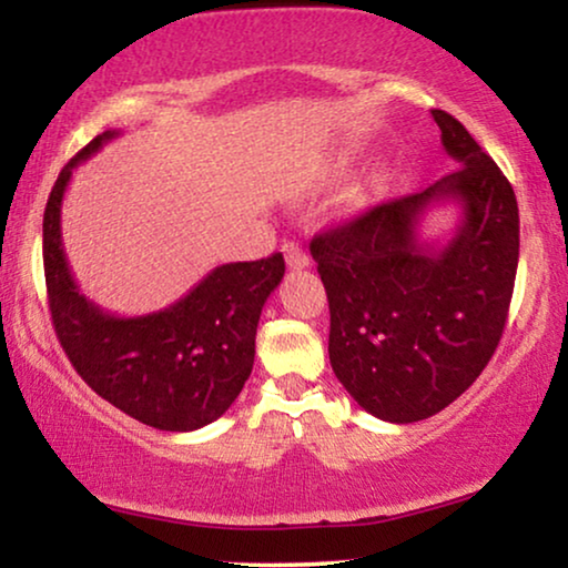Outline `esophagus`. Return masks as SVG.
I'll return each mask as SVG.
<instances>
[{
	"label": "esophagus",
	"instance_id": "esophagus-1",
	"mask_svg": "<svg viewBox=\"0 0 568 568\" xmlns=\"http://www.w3.org/2000/svg\"><path fill=\"white\" fill-rule=\"evenodd\" d=\"M282 253L286 258V266L290 268H305L310 266V255L305 253V247H300L297 243H284Z\"/></svg>",
	"mask_w": 568,
	"mask_h": 568
}]
</instances>
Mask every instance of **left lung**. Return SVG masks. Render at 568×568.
<instances>
[{"instance_id": "obj_1", "label": "left lung", "mask_w": 568, "mask_h": 568, "mask_svg": "<svg viewBox=\"0 0 568 568\" xmlns=\"http://www.w3.org/2000/svg\"><path fill=\"white\" fill-rule=\"evenodd\" d=\"M453 173L313 237L331 307V367L367 414L393 424L439 414L491 359L519 261V209L496 162L460 121L432 111ZM455 200L447 246L417 237L432 205Z\"/></svg>"}]
</instances>
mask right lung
<instances>
[{"label": "right lung", "instance_id": "right-lung-1", "mask_svg": "<svg viewBox=\"0 0 568 568\" xmlns=\"http://www.w3.org/2000/svg\"><path fill=\"white\" fill-rule=\"evenodd\" d=\"M119 131L77 152L53 183L43 214V271L51 321L72 367L100 398L160 432H193L227 410L251 377L255 328L284 276L282 253L224 263L165 310L105 313L80 294L61 245V201L72 170Z\"/></svg>", "mask_w": 568, "mask_h": 568}]
</instances>
